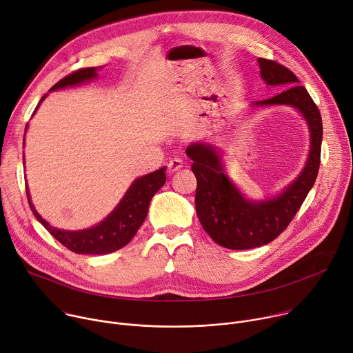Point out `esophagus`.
<instances>
[{
	"mask_svg": "<svg viewBox=\"0 0 353 353\" xmlns=\"http://www.w3.org/2000/svg\"><path fill=\"white\" fill-rule=\"evenodd\" d=\"M183 168V161L180 158H173L169 163H168V169L170 173H174L177 170H180Z\"/></svg>",
	"mask_w": 353,
	"mask_h": 353,
	"instance_id": "obj_1",
	"label": "esophagus"
}]
</instances>
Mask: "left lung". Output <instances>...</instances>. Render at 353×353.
Returning <instances> with one entry per match:
<instances>
[{
  "label": "left lung",
  "mask_w": 353,
  "mask_h": 353,
  "mask_svg": "<svg viewBox=\"0 0 353 353\" xmlns=\"http://www.w3.org/2000/svg\"><path fill=\"white\" fill-rule=\"evenodd\" d=\"M260 74L268 86L285 88L253 108L292 106L303 116L310 131L309 157L299 176L278 195L247 199L225 173L221 149L210 142H192L185 154L196 177L195 211L215 243L230 250H248L271 243L290 223L314 185L320 168L323 121L319 108L296 75L276 61L259 59Z\"/></svg>",
  "instance_id": "left-lung-1"
}]
</instances>
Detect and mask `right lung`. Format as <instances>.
Here are the masks:
<instances>
[{"mask_svg": "<svg viewBox=\"0 0 353 353\" xmlns=\"http://www.w3.org/2000/svg\"><path fill=\"white\" fill-rule=\"evenodd\" d=\"M102 68V67H99ZM97 67H89L78 70L61 81H59L50 92L63 89L67 86H75L81 85L89 81H93L97 78ZM47 94H44L39 105L36 106L33 114L39 109L40 103L46 99ZM28 130V125L25 131ZM166 168H161L159 170H155L149 174H145L142 177H138L132 181L124 196L119 203V205L102 221L100 223L82 229V230H63L57 229L50 225L47 221H44L37 211L34 210V205L30 201V194L26 187V195L29 201V207L34 215V218L53 234L63 245H65L68 250L74 251L77 254H109L113 251L124 247L131 241V239L135 236L141 225L143 223L149 203L152 196L162 188V185L166 181L165 174Z\"/></svg>", "mask_w": 353, "mask_h": 353, "instance_id": "obj_1", "label": "right lung"}]
</instances>
